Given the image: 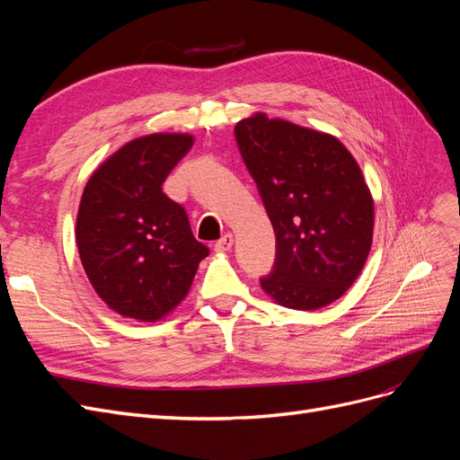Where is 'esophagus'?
<instances>
[{"mask_svg":"<svg viewBox=\"0 0 460 460\" xmlns=\"http://www.w3.org/2000/svg\"><path fill=\"white\" fill-rule=\"evenodd\" d=\"M232 245H234V235L228 232V234L222 235V238L215 243V249H217V252H220V253H225V252H230Z\"/></svg>","mask_w":460,"mask_h":460,"instance_id":"34e87169","label":"esophagus"}]
</instances>
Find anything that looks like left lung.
<instances>
[{
	"instance_id": "left-lung-1",
	"label": "left lung",
	"mask_w": 460,
	"mask_h": 460,
	"mask_svg": "<svg viewBox=\"0 0 460 460\" xmlns=\"http://www.w3.org/2000/svg\"><path fill=\"white\" fill-rule=\"evenodd\" d=\"M234 134L276 235L262 291L288 309L326 307L353 286L372 247L374 199L358 163L336 136L264 113Z\"/></svg>"
}]
</instances>
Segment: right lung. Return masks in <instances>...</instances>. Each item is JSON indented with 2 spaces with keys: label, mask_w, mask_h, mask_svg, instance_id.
<instances>
[{
  "label": "right lung",
  "mask_w": 460,
  "mask_h": 460,
  "mask_svg": "<svg viewBox=\"0 0 460 460\" xmlns=\"http://www.w3.org/2000/svg\"><path fill=\"white\" fill-rule=\"evenodd\" d=\"M193 146L190 134H147L107 157L82 193L76 245L111 311L157 323L184 301L208 249L163 182Z\"/></svg>",
  "instance_id": "obj_1"
}]
</instances>
